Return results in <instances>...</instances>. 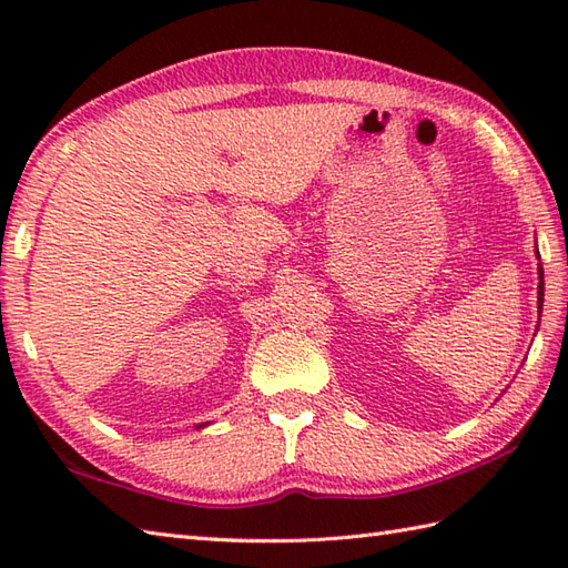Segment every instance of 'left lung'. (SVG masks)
<instances>
[{"mask_svg": "<svg viewBox=\"0 0 568 568\" xmlns=\"http://www.w3.org/2000/svg\"><path fill=\"white\" fill-rule=\"evenodd\" d=\"M541 277H545V271L539 268V310H541V297H545V283H541Z\"/></svg>", "mask_w": 568, "mask_h": 568, "instance_id": "1", "label": "left lung"}]
</instances>
